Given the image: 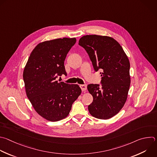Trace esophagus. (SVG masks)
<instances>
[{
  "instance_id": "esophagus-1",
  "label": "esophagus",
  "mask_w": 157,
  "mask_h": 157,
  "mask_svg": "<svg viewBox=\"0 0 157 157\" xmlns=\"http://www.w3.org/2000/svg\"><path fill=\"white\" fill-rule=\"evenodd\" d=\"M80 87H81L82 91H84L87 89V85L86 84H81V85H80Z\"/></svg>"
}]
</instances>
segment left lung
I'll return each mask as SVG.
<instances>
[{
    "instance_id": "left-lung-1",
    "label": "left lung",
    "mask_w": 157,
    "mask_h": 157,
    "mask_svg": "<svg viewBox=\"0 0 157 157\" xmlns=\"http://www.w3.org/2000/svg\"><path fill=\"white\" fill-rule=\"evenodd\" d=\"M79 45L87 52L95 71H101V86H87L93 96L89 112L96 118L109 119L121 110L127 99L131 83L129 59L120 44L111 37L86 35L79 39Z\"/></svg>"
}]
</instances>
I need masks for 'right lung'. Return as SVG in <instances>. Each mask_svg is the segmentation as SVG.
Instances as JSON below:
<instances>
[{"label":"right lung","instance_id":"obj_1","mask_svg":"<svg viewBox=\"0 0 157 157\" xmlns=\"http://www.w3.org/2000/svg\"><path fill=\"white\" fill-rule=\"evenodd\" d=\"M76 38L56 39L39 43L32 51L23 71L26 95L36 112L50 121L66 118L81 93L78 84L58 81L67 75L64 62Z\"/></svg>","mask_w":157,"mask_h":157}]
</instances>
